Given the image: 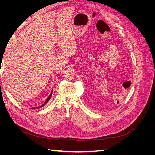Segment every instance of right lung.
Returning <instances> with one entry per match:
<instances>
[{
  "instance_id": "add662e5",
  "label": "right lung",
  "mask_w": 155,
  "mask_h": 155,
  "mask_svg": "<svg viewBox=\"0 0 155 155\" xmlns=\"http://www.w3.org/2000/svg\"><path fill=\"white\" fill-rule=\"evenodd\" d=\"M52 92H53V89L52 90H51V92H50V95H49V96L46 98V101H45V103L44 104L42 105H41V106H39V107H32V108H31V109H40V108H41V107H43L45 105H46V104H47V103L48 102V101L50 100V98H51V96H52Z\"/></svg>"
}]
</instances>
